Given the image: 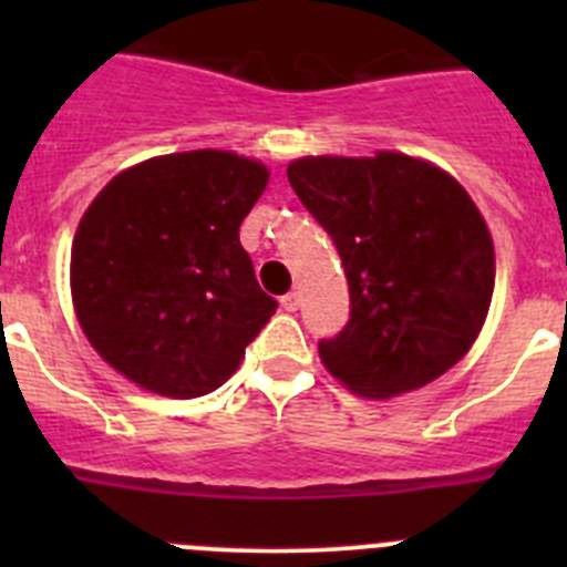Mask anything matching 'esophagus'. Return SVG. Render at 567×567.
Here are the masks:
<instances>
[{
    "label": "esophagus",
    "instance_id": "obj_1",
    "mask_svg": "<svg viewBox=\"0 0 567 567\" xmlns=\"http://www.w3.org/2000/svg\"><path fill=\"white\" fill-rule=\"evenodd\" d=\"M280 307L287 309V312H298V307H300V292L284 295V298H280Z\"/></svg>",
    "mask_w": 567,
    "mask_h": 567
}]
</instances>
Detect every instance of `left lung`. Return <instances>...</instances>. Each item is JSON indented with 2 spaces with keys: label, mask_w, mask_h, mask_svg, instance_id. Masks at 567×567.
Instances as JSON below:
<instances>
[{
  "label": "left lung",
  "mask_w": 567,
  "mask_h": 567,
  "mask_svg": "<svg viewBox=\"0 0 567 567\" xmlns=\"http://www.w3.org/2000/svg\"><path fill=\"white\" fill-rule=\"evenodd\" d=\"M332 235L352 318L320 363L365 400L414 392L468 354L494 295V240L463 184L392 150L303 155L287 167Z\"/></svg>",
  "instance_id": "obj_1"
}]
</instances>
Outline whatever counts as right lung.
Returning <instances> with one entry per match:
<instances>
[{"label": "right lung", "mask_w": 567, "mask_h": 567, "mask_svg": "<svg viewBox=\"0 0 567 567\" xmlns=\"http://www.w3.org/2000/svg\"><path fill=\"white\" fill-rule=\"evenodd\" d=\"M267 184V164L233 150L155 155L104 184L70 249L76 320L104 363L175 400L233 378L278 309L238 240Z\"/></svg>", "instance_id": "1"}]
</instances>
